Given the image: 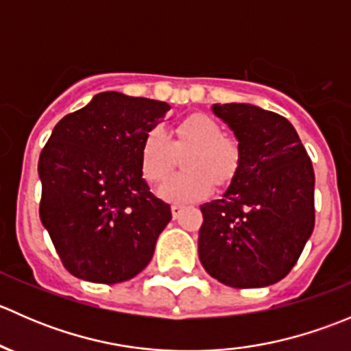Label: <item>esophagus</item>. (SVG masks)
Wrapping results in <instances>:
<instances>
[{"instance_id": "34e87169", "label": "esophagus", "mask_w": 351, "mask_h": 351, "mask_svg": "<svg viewBox=\"0 0 351 351\" xmlns=\"http://www.w3.org/2000/svg\"><path fill=\"white\" fill-rule=\"evenodd\" d=\"M182 212H183V205H176V204L171 205V215H173V219H178Z\"/></svg>"}]
</instances>
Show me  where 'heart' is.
<instances>
[{
    "label": "heart",
    "instance_id": "obj_1",
    "mask_svg": "<svg viewBox=\"0 0 351 351\" xmlns=\"http://www.w3.org/2000/svg\"><path fill=\"white\" fill-rule=\"evenodd\" d=\"M183 149H192L185 159L189 173L171 176L159 186L158 193L165 200L183 204L205 197L212 190V182H228L238 168L239 149L234 141L222 136L221 125L214 119L193 113L176 123L173 137L162 127H154L146 134L141 146L144 178L151 185L161 183L171 173L175 151Z\"/></svg>",
    "mask_w": 351,
    "mask_h": 351
}]
</instances>
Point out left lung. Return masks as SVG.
<instances>
[{
	"label": "left lung",
	"mask_w": 351,
	"mask_h": 351,
	"mask_svg": "<svg viewBox=\"0 0 351 351\" xmlns=\"http://www.w3.org/2000/svg\"><path fill=\"white\" fill-rule=\"evenodd\" d=\"M212 112L234 132L239 162L222 197L200 205V263L234 289L277 284L313 234V162L285 117L250 104Z\"/></svg>",
	"instance_id": "8db88e82"
}]
</instances>
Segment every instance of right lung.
<instances>
[{"mask_svg": "<svg viewBox=\"0 0 351 351\" xmlns=\"http://www.w3.org/2000/svg\"><path fill=\"white\" fill-rule=\"evenodd\" d=\"M169 108L165 101L105 91L52 130L38 158V212L74 277L120 284L153 258L171 208L143 178L141 146Z\"/></svg>", "mask_w": 351, "mask_h": 351, "instance_id": "right-lung-1", "label": "right lung"}]
</instances>
